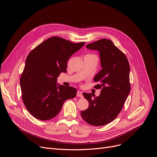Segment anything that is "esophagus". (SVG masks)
Segmentation results:
<instances>
[{
    "instance_id": "1",
    "label": "esophagus",
    "mask_w": 157,
    "mask_h": 157,
    "mask_svg": "<svg viewBox=\"0 0 157 157\" xmlns=\"http://www.w3.org/2000/svg\"><path fill=\"white\" fill-rule=\"evenodd\" d=\"M76 96H77L78 97H79V98H83V95H82V92H81V91H78L77 92V94H76Z\"/></svg>"
}]
</instances>
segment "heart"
Here are the masks:
<instances>
[{"mask_svg": "<svg viewBox=\"0 0 157 157\" xmlns=\"http://www.w3.org/2000/svg\"><path fill=\"white\" fill-rule=\"evenodd\" d=\"M90 55V56H94V55Z\"/></svg>", "mask_w": 157, "mask_h": 157, "instance_id": "heart-1", "label": "heart"}]
</instances>
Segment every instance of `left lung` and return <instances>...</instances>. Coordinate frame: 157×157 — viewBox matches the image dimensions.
<instances>
[{
	"label": "left lung",
	"mask_w": 157,
	"mask_h": 157,
	"mask_svg": "<svg viewBox=\"0 0 157 157\" xmlns=\"http://www.w3.org/2000/svg\"><path fill=\"white\" fill-rule=\"evenodd\" d=\"M86 48L99 53L102 70L94 81L100 83L95 87L102 89L98 97L91 93L82 94L89 104L81 115L91 125H104L117 117L130 93L129 63L126 56L110 40H98L87 44Z\"/></svg>",
	"instance_id": "1"
}]
</instances>
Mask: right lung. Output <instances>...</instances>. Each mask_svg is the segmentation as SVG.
Returning a JSON list of instances; mask_svg holds the SVG:
<instances>
[{"label": "right lung", "mask_w": 157, "mask_h": 157, "mask_svg": "<svg viewBox=\"0 0 157 157\" xmlns=\"http://www.w3.org/2000/svg\"><path fill=\"white\" fill-rule=\"evenodd\" d=\"M84 44L53 36L29 54L20 81L23 102L34 117L41 121L53 119L66 100L76 96L77 89L58 84L57 78L66 72L68 59Z\"/></svg>", "instance_id": "right-lung-1"}]
</instances>
